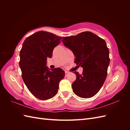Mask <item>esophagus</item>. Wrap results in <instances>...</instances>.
<instances>
[{
  "mask_svg": "<svg viewBox=\"0 0 130 130\" xmlns=\"http://www.w3.org/2000/svg\"><path fill=\"white\" fill-rule=\"evenodd\" d=\"M68 74H69V72H65V75H66V76H67Z\"/></svg>",
  "mask_w": 130,
  "mask_h": 130,
  "instance_id": "34e87169",
  "label": "esophagus"
}]
</instances>
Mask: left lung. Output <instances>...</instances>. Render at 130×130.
Listing matches in <instances>:
<instances>
[{"label": "left lung", "mask_w": 130, "mask_h": 130, "mask_svg": "<svg viewBox=\"0 0 130 130\" xmlns=\"http://www.w3.org/2000/svg\"><path fill=\"white\" fill-rule=\"evenodd\" d=\"M62 41L73 52L74 62L83 68L81 75L74 73L76 78L72 85L73 92L82 98L93 97L102 87L107 75L110 59L105 41L85 31L76 36L64 37Z\"/></svg>", "instance_id": "1"}]
</instances>
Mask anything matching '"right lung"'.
<instances>
[{
  "label": "right lung",
  "instance_id": "right-lung-1",
  "mask_svg": "<svg viewBox=\"0 0 130 130\" xmlns=\"http://www.w3.org/2000/svg\"><path fill=\"white\" fill-rule=\"evenodd\" d=\"M62 38L46 31H38L25 39L20 51L19 64L23 80L31 93L40 100L55 96L59 82L65 76L62 69L50 71L46 66L47 58L52 57L54 48Z\"/></svg>",
  "mask_w": 130,
  "mask_h": 130
}]
</instances>
